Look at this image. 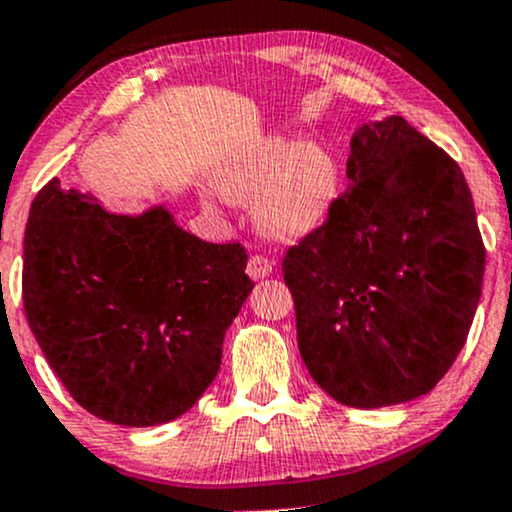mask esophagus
Returning a JSON list of instances; mask_svg holds the SVG:
<instances>
[{
	"mask_svg": "<svg viewBox=\"0 0 512 512\" xmlns=\"http://www.w3.org/2000/svg\"><path fill=\"white\" fill-rule=\"evenodd\" d=\"M248 274L252 279H264V276L272 274V262L262 255H252L248 262Z\"/></svg>",
	"mask_w": 512,
	"mask_h": 512,
	"instance_id": "esophagus-1",
	"label": "esophagus"
}]
</instances>
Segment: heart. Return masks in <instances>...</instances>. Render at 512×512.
<instances>
[{"label":"heart","instance_id":"b5f03b06","mask_svg":"<svg viewBox=\"0 0 512 512\" xmlns=\"http://www.w3.org/2000/svg\"><path fill=\"white\" fill-rule=\"evenodd\" d=\"M216 185L231 202L255 198L257 228L264 236L293 243L330 219L342 192V166L327 144L269 134L228 156Z\"/></svg>","mask_w":512,"mask_h":512}]
</instances>
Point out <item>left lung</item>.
Listing matches in <instances>:
<instances>
[{
  "mask_svg": "<svg viewBox=\"0 0 512 512\" xmlns=\"http://www.w3.org/2000/svg\"><path fill=\"white\" fill-rule=\"evenodd\" d=\"M349 190L286 252L298 351L356 409L431 392L467 342L486 250L460 166L404 117L358 127Z\"/></svg>",
  "mask_w": 512,
  "mask_h": 512,
  "instance_id": "8db88e82",
  "label": "left lung"
}]
</instances>
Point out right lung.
<instances>
[{
	"instance_id": "add662e5",
	"label": "right lung",
	"mask_w": 512,
	"mask_h": 512,
	"mask_svg": "<svg viewBox=\"0 0 512 512\" xmlns=\"http://www.w3.org/2000/svg\"><path fill=\"white\" fill-rule=\"evenodd\" d=\"M240 243L182 231L166 207L110 214L52 178L28 214L23 308L50 368L98 419L158 426L214 383L250 296Z\"/></svg>"
}]
</instances>
